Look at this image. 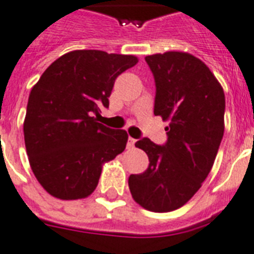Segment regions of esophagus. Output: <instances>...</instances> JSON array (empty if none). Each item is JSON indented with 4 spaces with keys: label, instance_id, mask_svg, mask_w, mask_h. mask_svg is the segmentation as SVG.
Returning a JSON list of instances; mask_svg holds the SVG:
<instances>
[{
    "label": "esophagus",
    "instance_id": "obj_1",
    "mask_svg": "<svg viewBox=\"0 0 254 254\" xmlns=\"http://www.w3.org/2000/svg\"><path fill=\"white\" fill-rule=\"evenodd\" d=\"M135 143H136V140L133 139V137L129 136L128 137V143H127V148H133V147H135Z\"/></svg>",
    "mask_w": 254,
    "mask_h": 254
}]
</instances>
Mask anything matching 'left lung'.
Returning <instances> with one entry per match:
<instances>
[{
	"instance_id": "left-lung-1",
	"label": "left lung",
	"mask_w": 254,
	"mask_h": 254,
	"mask_svg": "<svg viewBox=\"0 0 254 254\" xmlns=\"http://www.w3.org/2000/svg\"><path fill=\"white\" fill-rule=\"evenodd\" d=\"M156 82L155 115L169 122L168 141L147 137L135 143L149 165L131 174L129 191L145 210L169 212L191 199L210 173L224 133L226 98L206 64L188 52L147 56Z\"/></svg>"
}]
</instances>
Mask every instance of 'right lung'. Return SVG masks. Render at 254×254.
<instances>
[{
  "label": "right lung",
  "mask_w": 254,
  "mask_h": 254,
  "mask_svg": "<svg viewBox=\"0 0 254 254\" xmlns=\"http://www.w3.org/2000/svg\"><path fill=\"white\" fill-rule=\"evenodd\" d=\"M133 55L76 50L51 64L31 89L23 122L32 173L48 194L82 199L97 188L105 162L125 151L128 135L97 122L117 77Z\"/></svg>",
  "instance_id": "right-lung-1"
}]
</instances>
